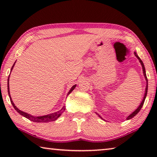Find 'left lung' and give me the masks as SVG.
Wrapping results in <instances>:
<instances>
[{
	"instance_id": "left-lung-1",
	"label": "left lung",
	"mask_w": 157,
	"mask_h": 157,
	"mask_svg": "<svg viewBox=\"0 0 157 157\" xmlns=\"http://www.w3.org/2000/svg\"><path fill=\"white\" fill-rule=\"evenodd\" d=\"M134 53V55H135V56H136V58H137V59H139V62L140 63V64H141L142 68H143V75H144V77H145V81H146V86H145V89L144 97H143V100H142V101H141V102H140V104L139 105V107H137V109H136V110H134V111H133V112H132V113H130L129 116H127V118H126V120H130V119H132V118H134V117L135 116H136L138 113L139 112L140 110V109L142 108V107H143V104H144L145 100V98H146V96H147V86H148V82H147V76H146V72H145V66H144V64H143V62H142V60L140 59V57H139V56H138V55H137L136 52L135 51ZM95 113H96L97 115L98 116V117H99V118H100L101 119H102V120H103V121L105 120L104 118H102V117L100 115V114H98L97 112H95Z\"/></svg>"
}]
</instances>
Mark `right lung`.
<instances>
[{
    "instance_id": "1",
    "label": "right lung",
    "mask_w": 157,
    "mask_h": 157,
    "mask_svg": "<svg viewBox=\"0 0 157 157\" xmlns=\"http://www.w3.org/2000/svg\"><path fill=\"white\" fill-rule=\"evenodd\" d=\"M17 62V61H16ZM14 62V64H13L12 67L11 68V72L12 71L13 68H14V66L15 65V63ZM10 75L8 77V79H7V91H8V95H9V97H10V102H11L12 105L13 107H14V109L17 111V112L20 114V115L23 116V117H25V118H28V120H30L31 121H33V122H35V123H48V122H51V121H56L57 119L59 118V117L62 115V113L65 110V106H63V107L60 110L57 111H55L54 113H50V114H47V115H44V116H34L33 115H30V114H29L26 112H24V111H21L20 109H18L17 107V106L14 105V103L13 102L12 99L11 98V95H10V85H9V80H10ZM76 85L75 84L73 85V86L71 87V89L69 90L68 93L67 94V96L68 95L71 94V92H72L75 88L76 87ZM66 96V97H67Z\"/></svg>"
}]
</instances>
